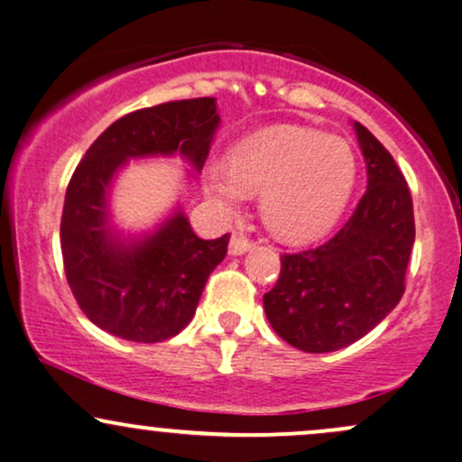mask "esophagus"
Segmentation results:
<instances>
[{
	"label": "esophagus",
	"instance_id": "34e87169",
	"mask_svg": "<svg viewBox=\"0 0 462 462\" xmlns=\"http://www.w3.org/2000/svg\"><path fill=\"white\" fill-rule=\"evenodd\" d=\"M252 249V241H249L247 236L243 235H232L230 238V247H227V252H230V256H243V254L249 252Z\"/></svg>",
	"mask_w": 462,
	"mask_h": 462
}]
</instances>
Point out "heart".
Segmentation results:
<instances>
[{"label":"heart","instance_id":"heart-1","mask_svg":"<svg viewBox=\"0 0 462 462\" xmlns=\"http://www.w3.org/2000/svg\"><path fill=\"white\" fill-rule=\"evenodd\" d=\"M206 193L235 210L261 193V213L278 236L312 241L330 232L356 184V156L346 139L278 125L249 134L230 152V164L210 162Z\"/></svg>","mask_w":462,"mask_h":462}]
</instances>
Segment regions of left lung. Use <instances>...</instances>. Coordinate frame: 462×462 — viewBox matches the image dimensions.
<instances>
[{"label": "left lung", "mask_w": 462, "mask_h": 462, "mask_svg": "<svg viewBox=\"0 0 462 462\" xmlns=\"http://www.w3.org/2000/svg\"><path fill=\"white\" fill-rule=\"evenodd\" d=\"M367 164V190L347 224L319 247L284 254L278 282L264 293L267 319L301 352L352 346L374 330L404 295L415 217L393 156L354 121Z\"/></svg>", "instance_id": "left-lung-1"}]
</instances>
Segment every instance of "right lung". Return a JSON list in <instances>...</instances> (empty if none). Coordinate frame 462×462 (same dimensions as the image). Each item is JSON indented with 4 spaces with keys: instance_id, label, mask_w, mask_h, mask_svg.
<instances>
[{
    "instance_id": "add662e5",
    "label": "right lung",
    "mask_w": 462,
    "mask_h": 462,
    "mask_svg": "<svg viewBox=\"0 0 462 462\" xmlns=\"http://www.w3.org/2000/svg\"><path fill=\"white\" fill-rule=\"evenodd\" d=\"M219 124L215 97L136 110L104 130L73 171L60 221L62 261L79 309L102 330L158 343L193 319L230 236L199 238L180 204L152 230L125 235L113 221L110 193L136 158L180 156L195 178Z\"/></svg>"
}]
</instances>
